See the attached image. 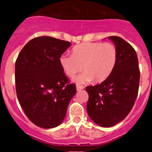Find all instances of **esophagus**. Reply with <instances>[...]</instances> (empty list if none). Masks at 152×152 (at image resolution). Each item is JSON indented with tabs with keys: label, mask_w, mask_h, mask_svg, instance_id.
I'll use <instances>...</instances> for the list:
<instances>
[{
	"label": "esophagus",
	"mask_w": 152,
	"mask_h": 152,
	"mask_svg": "<svg viewBox=\"0 0 152 152\" xmlns=\"http://www.w3.org/2000/svg\"><path fill=\"white\" fill-rule=\"evenodd\" d=\"M76 88H77V91H81V90L84 89V87L83 86H80V85H77L76 86Z\"/></svg>",
	"instance_id": "obj_1"
}]
</instances>
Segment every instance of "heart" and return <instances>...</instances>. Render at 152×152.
<instances>
[{
  "label": "heart",
  "instance_id": "heart-1",
  "mask_svg": "<svg viewBox=\"0 0 152 152\" xmlns=\"http://www.w3.org/2000/svg\"><path fill=\"white\" fill-rule=\"evenodd\" d=\"M72 52V55H61L59 63L70 77H75L83 66L84 73L74 79L77 84L106 80L113 71L117 58L116 47L110 42H84L74 46Z\"/></svg>",
  "mask_w": 152,
  "mask_h": 152
}]
</instances>
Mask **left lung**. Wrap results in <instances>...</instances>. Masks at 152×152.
I'll use <instances>...</instances> for the list:
<instances>
[{"label": "left lung", "instance_id": "left-lung-1", "mask_svg": "<svg viewBox=\"0 0 152 152\" xmlns=\"http://www.w3.org/2000/svg\"><path fill=\"white\" fill-rule=\"evenodd\" d=\"M117 51L116 65L104 81L88 86L87 111L98 126L111 127L126 117L135 103L140 79L138 57L133 47L123 39L110 36Z\"/></svg>", "mask_w": 152, "mask_h": 152}]
</instances>
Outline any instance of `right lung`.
<instances>
[{"label": "right lung", "mask_w": 152, "mask_h": 152, "mask_svg": "<svg viewBox=\"0 0 152 152\" xmlns=\"http://www.w3.org/2000/svg\"><path fill=\"white\" fill-rule=\"evenodd\" d=\"M70 45L50 36L36 37L26 44L16 61L18 100L29 120L41 128L61 124L76 93V86L69 84L59 63Z\"/></svg>", "instance_id": "obj_1"}]
</instances>
